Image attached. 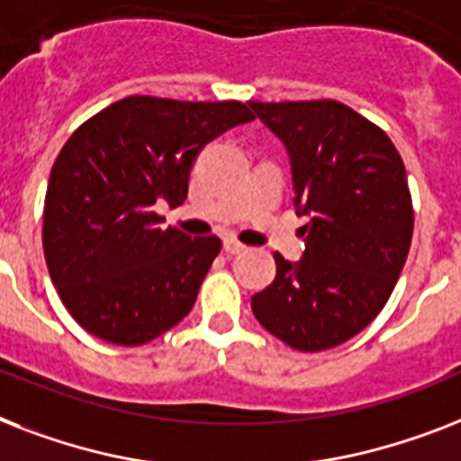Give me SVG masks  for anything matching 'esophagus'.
Returning <instances> with one entry per match:
<instances>
[{
	"instance_id": "34e87169",
	"label": "esophagus",
	"mask_w": 461,
	"mask_h": 461,
	"mask_svg": "<svg viewBox=\"0 0 461 461\" xmlns=\"http://www.w3.org/2000/svg\"><path fill=\"white\" fill-rule=\"evenodd\" d=\"M224 250H227V253H230V256H239V253H243V250H246V246H243V243H239L237 239H224Z\"/></svg>"
}]
</instances>
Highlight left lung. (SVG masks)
Returning <instances> with one entry per match:
<instances>
[{
  "label": "left lung",
  "mask_w": 461,
  "mask_h": 461,
  "mask_svg": "<svg viewBox=\"0 0 461 461\" xmlns=\"http://www.w3.org/2000/svg\"><path fill=\"white\" fill-rule=\"evenodd\" d=\"M250 108L286 146L295 212L310 218L303 258L275 253V282L250 308L286 346L329 350L379 315L402 272L414 230L405 166L381 127L339 101Z\"/></svg>",
  "instance_id": "left-lung-1"
}]
</instances>
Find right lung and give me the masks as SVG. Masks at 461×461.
Listing matches in <instances>:
<instances>
[{"instance_id": "add662e5", "label": "right lung", "mask_w": 461, "mask_h": 461, "mask_svg": "<svg viewBox=\"0 0 461 461\" xmlns=\"http://www.w3.org/2000/svg\"><path fill=\"white\" fill-rule=\"evenodd\" d=\"M253 118L241 101L125 96L70 134L49 175L42 243L82 329L141 346L192 312L222 243L160 230L153 205L185 203L198 151Z\"/></svg>"}]
</instances>
